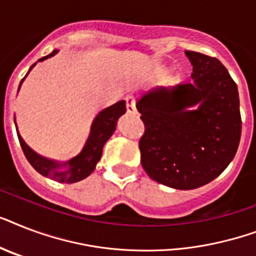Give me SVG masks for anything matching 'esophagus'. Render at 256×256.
Instances as JSON below:
<instances>
[{
  "label": "esophagus",
  "mask_w": 256,
  "mask_h": 256,
  "mask_svg": "<svg viewBox=\"0 0 256 256\" xmlns=\"http://www.w3.org/2000/svg\"><path fill=\"white\" fill-rule=\"evenodd\" d=\"M128 100V112L132 114V116H136L138 114V110H136V98L132 96H128L126 98Z\"/></svg>",
  "instance_id": "34e87169"
}]
</instances>
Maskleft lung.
Wrapping results in <instances>:
<instances>
[{"mask_svg":"<svg viewBox=\"0 0 256 256\" xmlns=\"http://www.w3.org/2000/svg\"><path fill=\"white\" fill-rule=\"evenodd\" d=\"M190 82L156 88L136 100L144 134L140 162L152 180L178 190L204 186L238 150V86L218 58L186 50Z\"/></svg>","mask_w":256,"mask_h":256,"instance_id":"left-lung-1","label":"left lung"}]
</instances>
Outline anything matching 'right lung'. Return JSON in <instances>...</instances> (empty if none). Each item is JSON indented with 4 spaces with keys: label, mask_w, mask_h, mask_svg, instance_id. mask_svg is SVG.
Segmentation results:
<instances>
[{
    "label": "right lung",
    "mask_w": 256,
    "mask_h": 256,
    "mask_svg": "<svg viewBox=\"0 0 256 256\" xmlns=\"http://www.w3.org/2000/svg\"><path fill=\"white\" fill-rule=\"evenodd\" d=\"M58 52H60L58 49L53 50L49 56L38 60V62H42L48 58L53 57ZM36 65H37V62L30 68L29 72ZM29 72H28V74H29ZM24 80L21 81V84L24 82ZM21 84H20V88H21ZM20 88H18V90H20ZM124 112H126V100H120V102H116V104H112V106H108V108L98 112V116L92 120L90 134H88V138L84 148H82V152L65 164H58L56 160H48L45 156L37 154L25 144L24 138L17 132L18 140H20L26 160H29V164L40 174L46 176V178L57 180L60 183L80 182L82 179L88 178V175L96 170V164L100 162V156H102L104 144L112 136V132H116V122ZM16 128H17V124H16Z\"/></svg>",
    "instance_id": "1"
}]
</instances>
